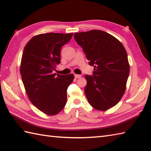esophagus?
I'll return each mask as SVG.
<instances>
[{"instance_id": "esophagus-1", "label": "esophagus", "mask_w": 151, "mask_h": 151, "mask_svg": "<svg viewBox=\"0 0 151 151\" xmlns=\"http://www.w3.org/2000/svg\"><path fill=\"white\" fill-rule=\"evenodd\" d=\"M75 77L76 78H80L82 77V75H75Z\"/></svg>"}]
</instances>
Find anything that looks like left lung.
Returning a JSON list of instances; mask_svg holds the SVG:
<instances>
[{"label": "left lung", "mask_w": 151, "mask_h": 151, "mask_svg": "<svg viewBox=\"0 0 151 151\" xmlns=\"http://www.w3.org/2000/svg\"><path fill=\"white\" fill-rule=\"evenodd\" d=\"M74 37L94 67L93 76L85 75L86 98L96 110H107L119 102L126 89L130 72L127 51L117 39L102 30L75 33Z\"/></svg>", "instance_id": "8db88e82"}]
</instances>
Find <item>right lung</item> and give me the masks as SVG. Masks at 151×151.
<instances>
[{
  "label": "right lung",
  "instance_id": "right-lung-1",
  "mask_svg": "<svg viewBox=\"0 0 151 151\" xmlns=\"http://www.w3.org/2000/svg\"><path fill=\"white\" fill-rule=\"evenodd\" d=\"M73 34L37 35L22 52L20 73L27 94L32 103L47 115L58 114L66 104L67 89L73 81V74L56 75L52 71L61 62V48Z\"/></svg>",
  "mask_w": 151,
  "mask_h": 151
}]
</instances>
